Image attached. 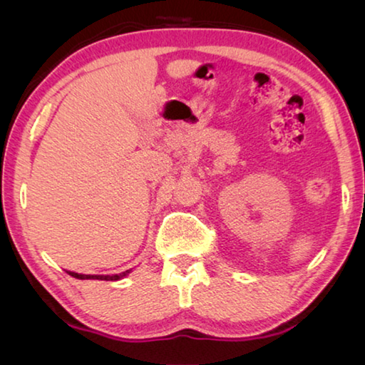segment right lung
<instances>
[{
    "instance_id": "obj_1",
    "label": "right lung",
    "mask_w": 365,
    "mask_h": 365,
    "mask_svg": "<svg viewBox=\"0 0 365 365\" xmlns=\"http://www.w3.org/2000/svg\"><path fill=\"white\" fill-rule=\"evenodd\" d=\"M128 272L130 270L122 272V274H119V275H83V274H76V272H67V274L76 277V279H80V280H119V279H122V277H125Z\"/></svg>"
}]
</instances>
